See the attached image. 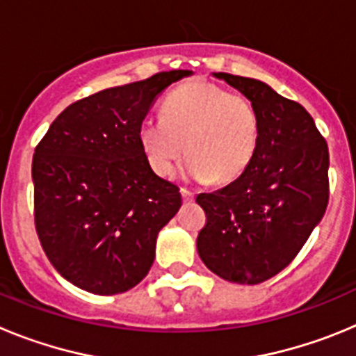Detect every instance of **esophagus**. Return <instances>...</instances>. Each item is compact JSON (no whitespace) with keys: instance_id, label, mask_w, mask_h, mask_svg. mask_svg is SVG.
Here are the masks:
<instances>
[{"instance_id":"esophagus-1","label":"esophagus","mask_w":356,"mask_h":356,"mask_svg":"<svg viewBox=\"0 0 356 356\" xmlns=\"http://www.w3.org/2000/svg\"><path fill=\"white\" fill-rule=\"evenodd\" d=\"M181 193V197H184V201H193L194 200V193H191L188 188H180Z\"/></svg>"}]
</instances>
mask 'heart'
Instances as JSON below:
<instances>
[{"instance_id":"1","label":"heart","mask_w":356,"mask_h":356,"mask_svg":"<svg viewBox=\"0 0 356 356\" xmlns=\"http://www.w3.org/2000/svg\"><path fill=\"white\" fill-rule=\"evenodd\" d=\"M259 137L253 103L209 81L185 83L169 92L162 118H147L139 127V144L156 175L171 176L187 151L185 175L213 184L234 181L246 171Z\"/></svg>"}]
</instances>
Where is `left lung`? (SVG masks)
I'll return each mask as SVG.
<instances>
[{
  "label": "left lung",
  "instance_id": "left-lung-1",
  "mask_svg": "<svg viewBox=\"0 0 356 356\" xmlns=\"http://www.w3.org/2000/svg\"><path fill=\"white\" fill-rule=\"evenodd\" d=\"M253 103L260 122L257 153L226 187L196 197L207 225L197 253L210 271L257 285L300 253L328 205V144L300 103L254 78L213 72Z\"/></svg>",
  "mask_w": 356,
  "mask_h": 356
}]
</instances>
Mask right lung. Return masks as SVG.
I'll return each instance as SVG.
<instances>
[{"label":"right lung","instance_id":"right-lung-1","mask_svg":"<svg viewBox=\"0 0 356 356\" xmlns=\"http://www.w3.org/2000/svg\"><path fill=\"white\" fill-rule=\"evenodd\" d=\"M191 74L156 72L83 97L51 122L35 147L37 235L72 285L119 294L153 266L159 232L180 210L181 194L149 168L139 127L155 97Z\"/></svg>","mask_w":356,"mask_h":356}]
</instances>
